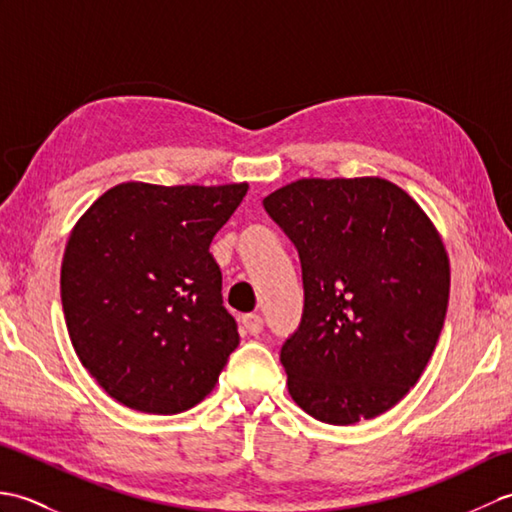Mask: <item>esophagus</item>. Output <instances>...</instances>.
I'll return each mask as SVG.
<instances>
[{
    "instance_id": "34e87169",
    "label": "esophagus",
    "mask_w": 512,
    "mask_h": 512,
    "mask_svg": "<svg viewBox=\"0 0 512 512\" xmlns=\"http://www.w3.org/2000/svg\"><path fill=\"white\" fill-rule=\"evenodd\" d=\"M242 325L248 334L255 336L264 330V319L259 317V314H246V317L242 319Z\"/></svg>"
}]
</instances>
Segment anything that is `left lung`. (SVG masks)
I'll use <instances>...</instances> for the list:
<instances>
[{"mask_svg":"<svg viewBox=\"0 0 512 512\" xmlns=\"http://www.w3.org/2000/svg\"><path fill=\"white\" fill-rule=\"evenodd\" d=\"M299 250L306 306L281 347L312 418L356 424L418 383L447 317L451 268L436 224L378 176L301 178L264 198Z\"/></svg>","mask_w":512,"mask_h":512,"instance_id":"left-lung-1","label":"left lung"}]
</instances>
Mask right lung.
I'll use <instances>...</instances> for the list:
<instances>
[{
	"mask_svg": "<svg viewBox=\"0 0 512 512\" xmlns=\"http://www.w3.org/2000/svg\"><path fill=\"white\" fill-rule=\"evenodd\" d=\"M246 191L121 182L74 224L63 317L79 361L116 402L169 416L213 391L239 334L209 246Z\"/></svg>",
	"mask_w": 512,
	"mask_h": 512,
	"instance_id": "obj_1",
	"label": "right lung"
}]
</instances>
